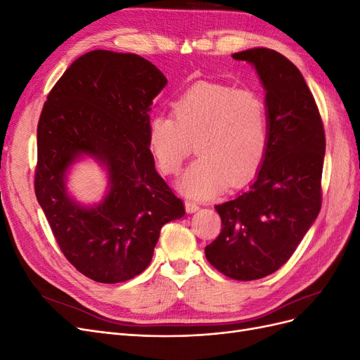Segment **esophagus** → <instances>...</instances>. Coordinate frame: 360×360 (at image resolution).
I'll list each match as a JSON object with an SVG mask.
<instances>
[{
    "label": "esophagus",
    "mask_w": 360,
    "mask_h": 360,
    "mask_svg": "<svg viewBox=\"0 0 360 360\" xmlns=\"http://www.w3.org/2000/svg\"><path fill=\"white\" fill-rule=\"evenodd\" d=\"M184 207H186L188 213H195V212L200 210V205L197 202H193V201H186V202H184Z\"/></svg>",
    "instance_id": "1"
}]
</instances>
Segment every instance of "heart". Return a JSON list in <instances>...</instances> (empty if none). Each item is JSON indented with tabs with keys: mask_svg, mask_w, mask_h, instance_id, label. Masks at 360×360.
<instances>
[{
	"mask_svg": "<svg viewBox=\"0 0 360 360\" xmlns=\"http://www.w3.org/2000/svg\"><path fill=\"white\" fill-rule=\"evenodd\" d=\"M172 115L150 120L148 144L160 172L177 174L197 141L200 156L184 171L179 189L207 198L238 184L261 163L269 141V112L263 96L231 85L200 84L172 105Z\"/></svg>",
	"mask_w": 360,
	"mask_h": 360,
	"instance_id": "heart-1",
	"label": "heart"
}]
</instances>
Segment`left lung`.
<instances>
[{
  "mask_svg": "<svg viewBox=\"0 0 360 360\" xmlns=\"http://www.w3.org/2000/svg\"><path fill=\"white\" fill-rule=\"evenodd\" d=\"M233 58L252 64L264 86L269 141L254 183L214 207L222 231L204 252L225 276L254 281L284 266L317 219L326 138L314 96L288 58L267 48Z\"/></svg>",
  "mask_w": 360,
  "mask_h": 360,
  "instance_id": "left-lung-1",
  "label": "left lung"
}]
</instances>
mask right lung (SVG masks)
I'll return each instance as SVG.
<instances>
[{
    "label": "right lung",
    "mask_w": 360,
    "mask_h": 360,
    "mask_svg": "<svg viewBox=\"0 0 360 360\" xmlns=\"http://www.w3.org/2000/svg\"><path fill=\"white\" fill-rule=\"evenodd\" d=\"M167 82L136 53L96 49L70 64L43 105L36 197L64 257L96 282L117 284L144 271L160 228L184 214L148 144V112ZM81 155L108 172L105 198L90 207L76 203L65 188Z\"/></svg>",
    "instance_id": "add662e5"
}]
</instances>
